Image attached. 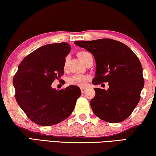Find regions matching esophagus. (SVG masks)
Segmentation results:
<instances>
[{
  "label": "esophagus",
  "mask_w": 156,
  "mask_h": 156,
  "mask_svg": "<svg viewBox=\"0 0 156 156\" xmlns=\"http://www.w3.org/2000/svg\"><path fill=\"white\" fill-rule=\"evenodd\" d=\"M86 89H87L86 87H81V88H80V89H81V92H82V93H83H83H84V91H85V90H86Z\"/></svg>",
  "instance_id": "esophagus-1"
}]
</instances>
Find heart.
I'll return each mask as SVG.
<instances>
[{"label":"heart","mask_w":156,"mask_h":156,"mask_svg":"<svg viewBox=\"0 0 156 156\" xmlns=\"http://www.w3.org/2000/svg\"><path fill=\"white\" fill-rule=\"evenodd\" d=\"M90 54L87 51H80L78 53V56L80 58L84 61L86 59V58L89 56ZM67 62H68V57H66L64 60V65H63V67L65 69L67 67ZM89 80V77L87 75H83V74H75L73 75L68 78V83L69 84L72 85H76L78 87H84L87 83V82Z\"/></svg>","instance_id":"obj_1"}]
</instances>
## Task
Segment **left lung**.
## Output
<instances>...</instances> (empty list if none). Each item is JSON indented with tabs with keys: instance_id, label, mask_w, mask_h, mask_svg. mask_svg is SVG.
I'll return each mask as SVG.
<instances>
[{
	"instance_id": "obj_1",
	"label": "left lung",
	"mask_w": 156,
	"mask_h": 156,
	"mask_svg": "<svg viewBox=\"0 0 156 156\" xmlns=\"http://www.w3.org/2000/svg\"><path fill=\"white\" fill-rule=\"evenodd\" d=\"M74 43L94 55L96 71L92 83L97 85L109 83L107 90L94 89L96 96L91 100L94 114L110 123L126 120L138 104L144 87L142 67L138 58L126 44L113 39Z\"/></svg>"
}]
</instances>
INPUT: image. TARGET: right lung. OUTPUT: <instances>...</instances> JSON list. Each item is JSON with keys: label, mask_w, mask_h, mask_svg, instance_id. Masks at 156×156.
I'll list each match as a JSON object with an SVG mask.
<instances>
[{"label": "right lung", "mask_w": 156, "mask_h": 156, "mask_svg": "<svg viewBox=\"0 0 156 156\" xmlns=\"http://www.w3.org/2000/svg\"><path fill=\"white\" fill-rule=\"evenodd\" d=\"M71 50L67 43L46 44L27 55L18 67L13 84L16 102L33 122L41 126L59 123L72 114L80 89L70 85L51 87L64 73V60Z\"/></svg>", "instance_id": "1"}]
</instances>
